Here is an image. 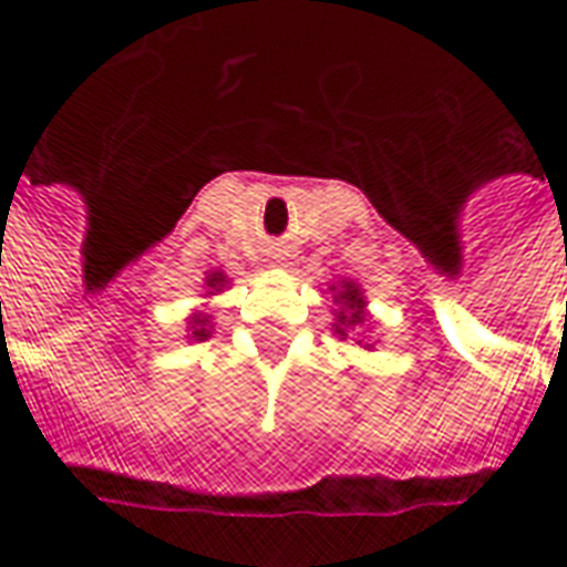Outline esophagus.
<instances>
[{
  "label": "esophagus",
  "instance_id": "34e87169",
  "mask_svg": "<svg viewBox=\"0 0 567 567\" xmlns=\"http://www.w3.org/2000/svg\"><path fill=\"white\" fill-rule=\"evenodd\" d=\"M268 261H275V265H284V261H287V246L275 243V246L268 249Z\"/></svg>",
  "mask_w": 567,
  "mask_h": 567
}]
</instances>
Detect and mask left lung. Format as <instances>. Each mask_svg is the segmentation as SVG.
Instances as JSON below:
<instances>
[{"label":"left lung","instance_id":"8db88e82","mask_svg":"<svg viewBox=\"0 0 567 567\" xmlns=\"http://www.w3.org/2000/svg\"><path fill=\"white\" fill-rule=\"evenodd\" d=\"M333 292V302H340V311H337V324L333 330L346 337V330H355L362 328L364 321H368V315H364V296L362 290L352 284V280H340L337 287H330Z\"/></svg>","mask_w":567,"mask_h":567}]
</instances>
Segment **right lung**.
<instances>
[{"label": "right lung", "mask_w": 567, "mask_h": 567, "mask_svg": "<svg viewBox=\"0 0 567 567\" xmlns=\"http://www.w3.org/2000/svg\"><path fill=\"white\" fill-rule=\"evenodd\" d=\"M227 284V277L221 271H212V275L205 277V287L215 292H221V287ZM212 333V324H208V315L203 311H196L193 318H189V340H205Z\"/></svg>", "instance_id": "obj_1"}]
</instances>
